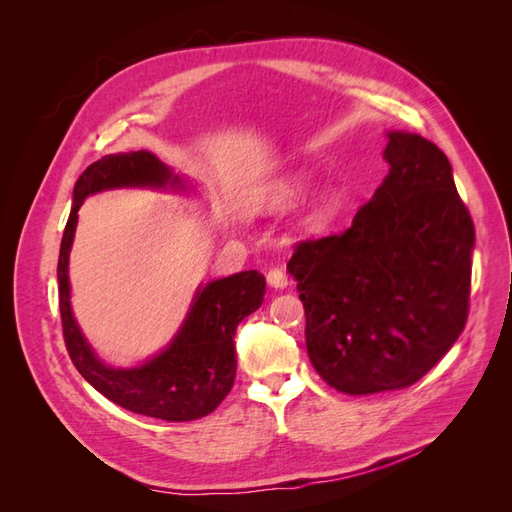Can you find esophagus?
Segmentation results:
<instances>
[{"label": "esophagus", "mask_w": 512, "mask_h": 512, "mask_svg": "<svg viewBox=\"0 0 512 512\" xmlns=\"http://www.w3.org/2000/svg\"><path fill=\"white\" fill-rule=\"evenodd\" d=\"M267 282H269L271 288H280L282 290V288L288 286V277H286V273L282 269H271L267 273Z\"/></svg>", "instance_id": "34e87169"}]
</instances>
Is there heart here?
<instances>
[{
    "label": "heart",
    "mask_w": 512,
    "mask_h": 512,
    "mask_svg": "<svg viewBox=\"0 0 512 512\" xmlns=\"http://www.w3.org/2000/svg\"><path fill=\"white\" fill-rule=\"evenodd\" d=\"M309 183H312V175H309V170H305V168L290 170V173H286L282 177H275V179L267 181L265 185H260V188L252 196V207L256 211L288 209L307 192ZM329 205H331V196L324 194L320 198V203L316 205V211L318 213L327 211Z\"/></svg>",
    "instance_id": "b5f03b06"
}]
</instances>
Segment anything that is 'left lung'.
<instances>
[{"instance_id":"obj_1","label":"left lung","mask_w":512,"mask_h":512,"mask_svg":"<svg viewBox=\"0 0 512 512\" xmlns=\"http://www.w3.org/2000/svg\"><path fill=\"white\" fill-rule=\"evenodd\" d=\"M389 175L342 235L299 243L288 271L320 378L346 395L421 380L468 320L474 224L427 138L386 132Z\"/></svg>"}]
</instances>
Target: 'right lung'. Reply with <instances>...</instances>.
<instances>
[{
	"label": "right lung",
	"mask_w": 512,
	"mask_h": 512,
	"mask_svg": "<svg viewBox=\"0 0 512 512\" xmlns=\"http://www.w3.org/2000/svg\"><path fill=\"white\" fill-rule=\"evenodd\" d=\"M119 188L188 192L190 183L145 149L111 153L85 168L74 185L57 262L66 348L79 374L113 404L170 423L196 421L218 408L235 384L237 356L232 337L239 322L262 305L267 288L265 275L241 271L200 284L183 324L164 350L134 367L104 363L72 314L68 262L85 198Z\"/></svg>",
	"instance_id": "right-lung-1"
}]
</instances>
